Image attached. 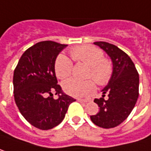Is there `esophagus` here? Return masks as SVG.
<instances>
[{
  "instance_id": "esophagus-1",
  "label": "esophagus",
  "mask_w": 151,
  "mask_h": 151,
  "mask_svg": "<svg viewBox=\"0 0 151 151\" xmlns=\"http://www.w3.org/2000/svg\"><path fill=\"white\" fill-rule=\"evenodd\" d=\"M78 101L80 102V103H87L89 100H85V99H78Z\"/></svg>"
}]
</instances>
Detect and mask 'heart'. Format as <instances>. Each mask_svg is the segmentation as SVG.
Listing matches in <instances>:
<instances>
[{
    "label": "heart",
    "instance_id": "1",
    "mask_svg": "<svg viewBox=\"0 0 151 151\" xmlns=\"http://www.w3.org/2000/svg\"><path fill=\"white\" fill-rule=\"evenodd\" d=\"M71 56L74 61L89 66L86 73L87 78H92L100 86L106 85L110 81L113 73V66L109 60L104 58L103 52L99 48L91 45L77 47L71 50ZM54 71L60 79H66L72 73L73 62L65 55L60 54L55 60ZM62 89L71 96L84 98L94 92L96 86L91 79L83 81L68 79L62 83Z\"/></svg>",
    "mask_w": 151,
    "mask_h": 151
}]
</instances>
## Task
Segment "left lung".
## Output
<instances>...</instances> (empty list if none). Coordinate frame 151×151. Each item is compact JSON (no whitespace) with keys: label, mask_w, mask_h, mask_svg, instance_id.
<instances>
[{"label":"left lung","mask_w":151,"mask_h":151,"mask_svg":"<svg viewBox=\"0 0 151 151\" xmlns=\"http://www.w3.org/2000/svg\"><path fill=\"white\" fill-rule=\"evenodd\" d=\"M94 45L104 50L111 58L112 76L102 91V98L94 99L99 111L91 116L92 123L104 129L114 128L123 123L133 110L138 98L139 76L134 63L121 49L107 42L98 41ZM107 95L106 100L103 99Z\"/></svg>","instance_id":"1"}]
</instances>
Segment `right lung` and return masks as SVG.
I'll return each instance as SVG.
<instances>
[{"instance_id": "1", "label": "right lung", "mask_w": 151, "mask_h": 151, "mask_svg": "<svg viewBox=\"0 0 151 151\" xmlns=\"http://www.w3.org/2000/svg\"><path fill=\"white\" fill-rule=\"evenodd\" d=\"M66 47L51 40L39 42L25 51L14 72L16 105L25 119L40 130L59 125L70 104L76 101L62 92L54 71L57 56Z\"/></svg>"}]
</instances>
